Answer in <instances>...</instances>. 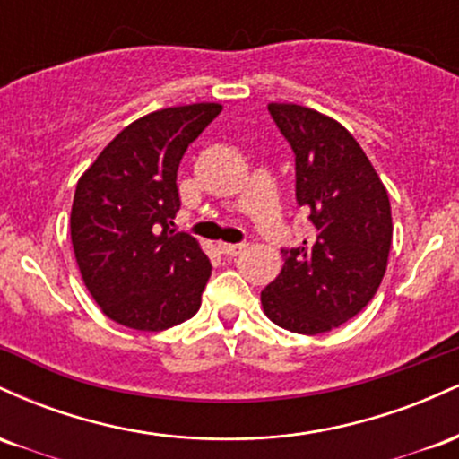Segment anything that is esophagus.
<instances>
[{"label": "esophagus", "instance_id": "1", "mask_svg": "<svg viewBox=\"0 0 459 459\" xmlns=\"http://www.w3.org/2000/svg\"><path fill=\"white\" fill-rule=\"evenodd\" d=\"M246 247V244H220V252L226 256H237L239 252H244Z\"/></svg>", "mask_w": 459, "mask_h": 459}]
</instances>
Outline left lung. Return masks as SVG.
I'll return each instance as SVG.
<instances>
[{
	"instance_id": "obj_1",
	"label": "left lung",
	"mask_w": 459,
	"mask_h": 459,
	"mask_svg": "<svg viewBox=\"0 0 459 459\" xmlns=\"http://www.w3.org/2000/svg\"><path fill=\"white\" fill-rule=\"evenodd\" d=\"M267 109L296 152V200L315 237L282 250L284 265L261 291V304L281 328L321 334L376 296L393 241L391 203L343 125L302 105L270 103Z\"/></svg>"
}]
</instances>
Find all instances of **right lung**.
Segmentation results:
<instances>
[{
  "instance_id": "right-lung-1",
  "label": "right lung",
  "mask_w": 459,
  "mask_h": 459,
  "mask_svg": "<svg viewBox=\"0 0 459 459\" xmlns=\"http://www.w3.org/2000/svg\"><path fill=\"white\" fill-rule=\"evenodd\" d=\"M220 112L218 103H192L142 116L77 181L73 250L83 284L116 324L160 332L198 313L212 263L192 235L172 229L177 170Z\"/></svg>"
}]
</instances>
